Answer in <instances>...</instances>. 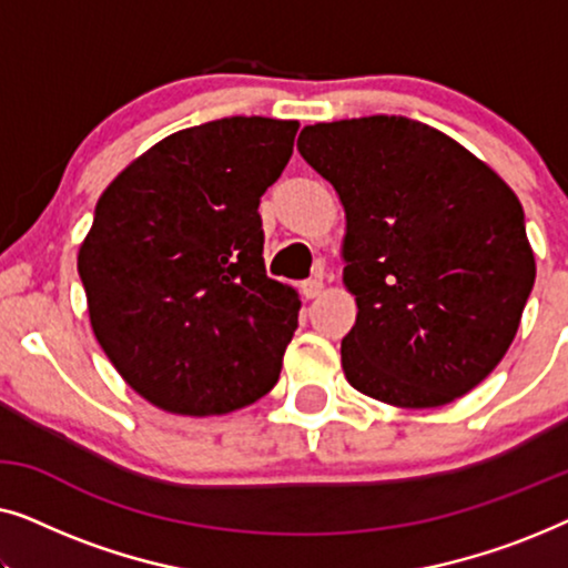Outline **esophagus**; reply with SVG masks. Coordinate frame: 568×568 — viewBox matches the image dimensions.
Masks as SVG:
<instances>
[{"label": "esophagus", "instance_id": "esophagus-1", "mask_svg": "<svg viewBox=\"0 0 568 568\" xmlns=\"http://www.w3.org/2000/svg\"><path fill=\"white\" fill-rule=\"evenodd\" d=\"M302 294H305L307 300L321 297V294H323V282H321V278H307V282L302 284Z\"/></svg>", "mask_w": 568, "mask_h": 568}]
</instances>
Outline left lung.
<instances>
[{
	"label": "left lung",
	"mask_w": 568,
	"mask_h": 568,
	"mask_svg": "<svg viewBox=\"0 0 568 568\" xmlns=\"http://www.w3.org/2000/svg\"><path fill=\"white\" fill-rule=\"evenodd\" d=\"M297 150L346 212L341 341L352 387L437 408L491 375L515 341L535 255L515 191L422 121L367 115L305 126Z\"/></svg>",
	"instance_id": "1"
}]
</instances>
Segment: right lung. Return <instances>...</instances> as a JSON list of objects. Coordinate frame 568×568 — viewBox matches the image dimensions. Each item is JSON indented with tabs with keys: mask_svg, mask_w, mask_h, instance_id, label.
<instances>
[{
	"mask_svg": "<svg viewBox=\"0 0 568 568\" xmlns=\"http://www.w3.org/2000/svg\"><path fill=\"white\" fill-rule=\"evenodd\" d=\"M297 129L232 115L175 131L98 199L77 255L90 323L152 406L222 416L276 385L300 297L266 276L258 204Z\"/></svg>",
	"mask_w": 568,
	"mask_h": 568,
	"instance_id": "1",
	"label": "right lung"
}]
</instances>
